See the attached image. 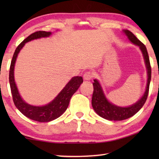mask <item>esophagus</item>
<instances>
[{
  "label": "esophagus",
  "instance_id": "obj_1",
  "mask_svg": "<svg viewBox=\"0 0 159 159\" xmlns=\"http://www.w3.org/2000/svg\"><path fill=\"white\" fill-rule=\"evenodd\" d=\"M93 77V73L91 71H87L84 74L83 78L84 80H90Z\"/></svg>",
  "mask_w": 159,
  "mask_h": 159
}]
</instances>
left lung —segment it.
Segmentation results:
<instances>
[{
  "mask_svg": "<svg viewBox=\"0 0 159 159\" xmlns=\"http://www.w3.org/2000/svg\"><path fill=\"white\" fill-rule=\"evenodd\" d=\"M123 32H125L126 35L127 36L128 39L133 44L140 47V49L142 51L147 69V86L144 95L138 102H136L133 105L128 106V107H120V106H117L114 104L110 103L108 101L105 95H104V93L102 90L99 82L97 80H94V82L93 84V89H94L92 97L93 108L100 116L110 121L125 120V119H127L129 117L134 116L137 112H138L145 104V101H146L148 95L150 82H151V67L146 47L129 30H123Z\"/></svg>",
  "mask_w": 159,
  "mask_h": 159,
  "instance_id": "8db88e82",
  "label": "left lung"
}]
</instances>
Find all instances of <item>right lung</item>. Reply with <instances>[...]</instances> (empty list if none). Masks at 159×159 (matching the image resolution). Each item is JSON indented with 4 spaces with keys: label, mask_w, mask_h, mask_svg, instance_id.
I'll return each instance as SVG.
<instances>
[{
    "label": "right lung",
    "mask_w": 159,
    "mask_h": 159,
    "mask_svg": "<svg viewBox=\"0 0 159 159\" xmlns=\"http://www.w3.org/2000/svg\"><path fill=\"white\" fill-rule=\"evenodd\" d=\"M51 34V32L38 31L31 34L25 39L15 50L11 62L9 70V83L14 105L18 108L19 111L25 116L34 121H39V122H48L61 116L68 108L71 96L78 90L80 84L83 82L82 77L77 76V77H72L64 89L59 93V94L53 101L45 106H34L30 105L21 98L14 81V71L17 56L26 43L32 40H35V39L47 38Z\"/></svg>",
    "instance_id": "add662e5"
}]
</instances>
